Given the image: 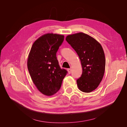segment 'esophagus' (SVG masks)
Segmentation results:
<instances>
[{"instance_id": "obj_1", "label": "esophagus", "mask_w": 127, "mask_h": 127, "mask_svg": "<svg viewBox=\"0 0 127 127\" xmlns=\"http://www.w3.org/2000/svg\"><path fill=\"white\" fill-rule=\"evenodd\" d=\"M67 71L68 72L69 74H71V69L70 68H69V69H67Z\"/></svg>"}]
</instances>
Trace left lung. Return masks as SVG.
Instances as JSON below:
<instances>
[{"label": "left lung", "instance_id": "1", "mask_svg": "<svg viewBox=\"0 0 127 127\" xmlns=\"http://www.w3.org/2000/svg\"><path fill=\"white\" fill-rule=\"evenodd\" d=\"M66 40L77 53L83 72L77 80L79 89L90 93L102 81L105 71V58L101 44L93 37L84 33L67 36Z\"/></svg>", "mask_w": 127, "mask_h": 127}]
</instances>
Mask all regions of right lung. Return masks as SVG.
Returning <instances> with one entry per match:
<instances>
[{"label": "right lung", "instance_id": "right-lung-1", "mask_svg": "<svg viewBox=\"0 0 127 127\" xmlns=\"http://www.w3.org/2000/svg\"><path fill=\"white\" fill-rule=\"evenodd\" d=\"M64 36L48 33L33 44L28 59V68L33 83L41 93L47 96L56 93L61 87L67 71L61 69L56 53Z\"/></svg>", "mask_w": 127, "mask_h": 127}]
</instances>
